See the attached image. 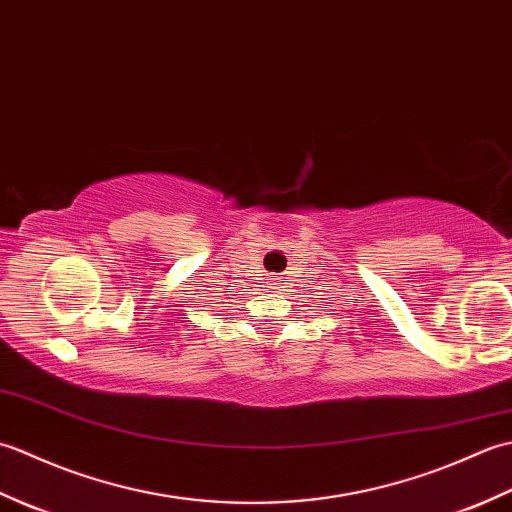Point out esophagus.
I'll use <instances>...</instances> for the list:
<instances>
[{
	"label": "esophagus",
	"instance_id": "obj_1",
	"mask_svg": "<svg viewBox=\"0 0 512 512\" xmlns=\"http://www.w3.org/2000/svg\"><path fill=\"white\" fill-rule=\"evenodd\" d=\"M270 288H273V290H281V288H284V284H281V281H273V284H270Z\"/></svg>",
	"mask_w": 512,
	"mask_h": 512
}]
</instances>
